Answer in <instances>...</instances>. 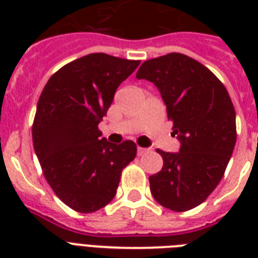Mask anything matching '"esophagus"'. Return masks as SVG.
Returning <instances> with one entry per match:
<instances>
[{"label":"esophagus","mask_w":258,"mask_h":258,"mask_svg":"<svg viewBox=\"0 0 258 258\" xmlns=\"http://www.w3.org/2000/svg\"><path fill=\"white\" fill-rule=\"evenodd\" d=\"M146 153H149V149H143V147H138V155L142 157V155H145Z\"/></svg>","instance_id":"obj_1"}]
</instances>
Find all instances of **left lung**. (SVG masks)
<instances>
[{"instance_id":"8db88e82","label":"left lung","mask_w":258,"mask_h":258,"mask_svg":"<svg viewBox=\"0 0 258 258\" xmlns=\"http://www.w3.org/2000/svg\"><path fill=\"white\" fill-rule=\"evenodd\" d=\"M159 89L180 142L179 153L157 150L163 167L149 178L158 204L187 212L208 198L224 176L236 145V111L217 76L194 58L169 53L137 72Z\"/></svg>"}]
</instances>
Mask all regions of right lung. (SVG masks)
Wrapping results in <instances>:
<instances>
[{
	"instance_id": "right-lung-1",
	"label": "right lung",
	"mask_w": 258,
	"mask_h": 258,
	"mask_svg": "<svg viewBox=\"0 0 258 258\" xmlns=\"http://www.w3.org/2000/svg\"><path fill=\"white\" fill-rule=\"evenodd\" d=\"M141 64L105 53L68 62L50 76L32 125L33 147L46 182L79 213H93L116 194L121 170L137 157V145H112L97 125L113 95Z\"/></svg>"
}]
</instances>
